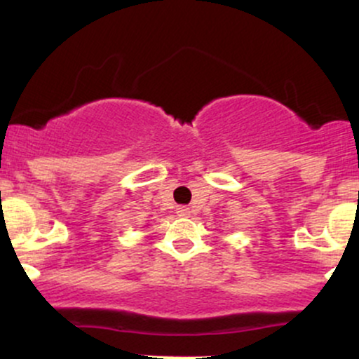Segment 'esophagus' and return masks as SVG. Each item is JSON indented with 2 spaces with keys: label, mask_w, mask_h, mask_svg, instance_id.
<instances>
[{
  "label": "esophagus",
  "mask_w": 359,
  "mask_h": 359,
  "mask_svg": "<svg viewBox=\"0 0 359 359\" xmlns=\"http://www.w3.org/2000/svg\"><path fill=\"white\" fill-rule=\"evenodd\" d=\"M177 214L182 217H189L191 216V209L185 208V205H179V208H177Z\"/></svg>",
  "instance_id": "1"
}]
</instances>
